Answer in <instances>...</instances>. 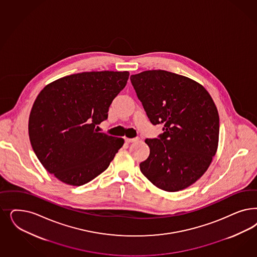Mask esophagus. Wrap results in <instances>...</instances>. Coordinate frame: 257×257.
I'll return each mask as SVG.
<instances>
[{"label": "esophagus", "instance_id": "obj_1", "mask_svg": "<svg viewBox=\"0 0 257 257\" xmlns=\"http://www.w3.org/2000/svg\"><path fill=\"white\" fill-rule=\"evenodd\" d=\"M139 140L138 138H133V139H130V138H124V141L125 143H135Z\"/></svg>", "mask_w": 257, "mask_h": 257}]
</instances>
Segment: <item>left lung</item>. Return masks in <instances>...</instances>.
<instances>
[{"mask_svg":"<svg viewBox=\"0 0 257 257\" xmlns=\"http://www.w3.org/2000/svg\"><path fill=\"white\" fill-rule=\"evenodd\" d=\"M137 96L153 124H164L158 139H147L149 156L140 170L167 192L189 187L206 172L218 146L219 116L199 83L164 70L131 76Z\"/></svg>","mask_w":257,"mask_h":257,"instance_id":"8db88e82","label":"left lung"}]
</instances>
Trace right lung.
<instances>
[{"mask_svg":"<svg viewBox=\"0 0 257 257\" xmlns=\"http://www.w3.org/2000/svg\"><path fill=\"white\" fill-rule=\"evenodd\" d=\"M130 73L102 71L67 75L46 85L34 102L28 133L43 167L60 182L80 186L104 172L124 145L98 133Z\"/></svg>","mask_w":257,"mask_h":257,"instance_id":"obj_1","label":"right lung"}]
</instances>
